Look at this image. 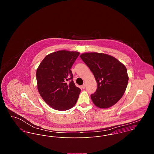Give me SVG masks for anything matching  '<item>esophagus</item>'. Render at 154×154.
<instances>
[{"label": "esophagus", "mask_w": 154, "mask_h": 154, "mask_svg": "<svg viewBox=\"0 0 154 154\" xmlns=\"http://www.w3.org/2000/svg\"><path fill=\"white\" fill-rule=\"evenodd\" d=\"M85 87H86V84H84V85H82V88H83V89H85Z\"/></svg>", "instance_id": "esophagus-1"}]
</instances>
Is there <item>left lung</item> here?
Returning <instances> with one entry per match:
<instances>
[{
	"label": "left lung",
	"mask_w": 154,
	"mask_h": 154,
	"mask_svg": "<svg viewBox=\"0 0 154 154\" xmlns=\"http://www.w3.org/2000/svg\"><path fill=\"white\" fill-rule=\"evenodd\" d=\"M97 82L96 91L91 95L98 107L107 109L117 103L123 95L128 84L126 67L114 57L98 53H86L80 56Z\"/></svg>",
	"instance_id": "8db88e82"
}]
</instances>
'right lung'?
<instances>
[{
	"instance_id": "obj_1",
	"label": "right lung",
	"mask_w": 154,
	"mask_h": 154,
	"mask_svg": "<svg viewBox=\"0 0 154 154\" xmlns=\"http://www.w3.org/2000/svg\"><path fill=\"white\" fill-rule=\"evenodd\" d=\"M79 55V52L66 50L52 53L44 57L37 70L38 92L55 110H69L78 99L81 89L75 85L70 69Z\"/></svg>"
}]
</instances>
